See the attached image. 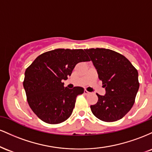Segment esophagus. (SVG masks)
Wrapping results in <instances>:
<instances>
[{
    "instance_id": "34e87169",
    "label": "esophagus",
    "mask_w": 152,
    "mask_h": 152,
    "mask_svg": "<svg viewBox=\"0 0 152 152\" xmlns=\"http://www.w3.org/2000/svg\"><path fill=\"white\" fill-rule=\"evenodd\" d=\"M83 93H84V94H86V95H88V94H90V92H88L87 90H84Z\"/></svg>"
}]
</instances>
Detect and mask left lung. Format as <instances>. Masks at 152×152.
I'll use <instances>...</instances> for the list:
<instances>
[{
    "instance_id": "1",
    "label": "left lung",
    "mask_w": 152,
    "mask_h": 152,
    "mask_svg": "<svg viewBox=\"0 0 152 152\" xmlns=\"http://www.w3.org/2000/svg\"><path fill=\"white\" fill-rule=\"evenodd\" d=\"M89 56L106 88V94H96L98 102L90 106L94 116L103 121L121 119L133 106L139 88L138 71L124 56L106 48L84 49Z\"/></svg>"
}]
</instances>
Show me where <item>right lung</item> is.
I'll list each match as a JSON object with an SVG mask.
<instances>
[{
    "mask_svg": "<svg viewBox=\"0 0 152 152\" xmlns=\"http://www.w3.org/2000/svg\"><path fill=\"white\" fill-rule=\"evenodd\" d=\"M90 61L83 49L58 48L45 52L26 69L23 84L27 102L40 119L50 124L65 121L71 116L82 87H64L76 65Z\"/></svg>",
    "mask_w": 152,
    "mask_h": 152,
    "instance_id": "obj_1",
    "label": "right lung"
}]
</instances>
